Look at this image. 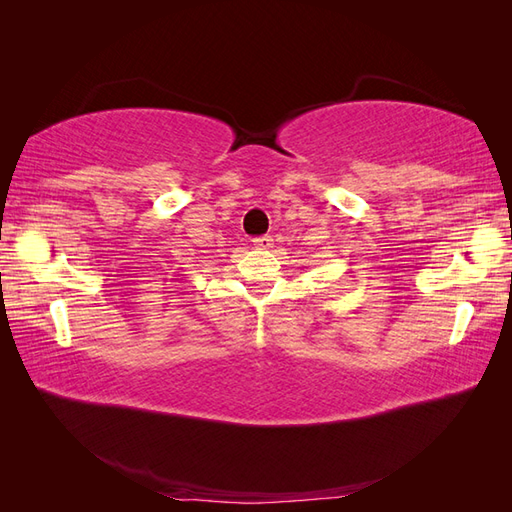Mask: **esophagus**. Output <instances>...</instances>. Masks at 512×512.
Wrapping results in <instances>:
<instances>
[{
    "label": "esophagus",
    "mask_w": 512,
    "mask_h": 512,
    "mask_svg": "<svg viewBox=\"0 0 512 512\" xmlns=\"http://www.w3.org/2000/svg\"><path fill=\"white\" fill-rule=\"evenodd\" d=\"M254 245L258 247V250H269V247L273 245V239L271 237H256Z\"/></svg>",
    "instance_id": "obj_1"
}]
</instances>
